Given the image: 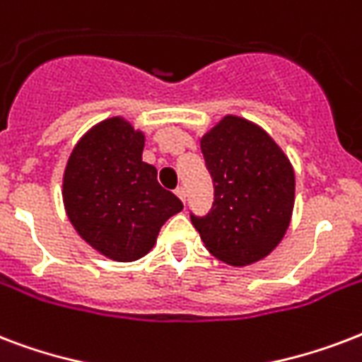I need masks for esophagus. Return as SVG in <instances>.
<instances>
[{"instance_id":"1","label":"esophagus","mask_w":362,"mask_h":362,"mask_svg":"<svg viewBox=\"0 0 362 362\" xmlns=\"http://www.w3.org/2000/svg\"><path fill=\"white\" fill-rule=\"evenodd\" d=\"M175 193L176 195H178V199H180L182 203H186V187H176L175 189Z\"/></svg>"}]
</instances>
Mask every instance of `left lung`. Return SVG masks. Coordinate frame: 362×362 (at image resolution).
<instances>
[{
  "mask_svg": "<svg viewBox=\"0 0 362 362\" xmlns=\"http://www.w3.org/2000/svg\"><path fill=\"white\" fill-rule=\"evenodd\" d=\"M214 182L206 216L189 214L214 257L246 267L267 257L286 235L295 204V173L259 125L226 116L201 139Z\"/></svg>",
  "mask_w": 362,
  "mask_h": 362,
  "instance_id": "obj_1",
  "label": "left lung"
}]
</instances>
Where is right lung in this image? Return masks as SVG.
Segmentation results:
<instances>
[{
  "instance_id": "1",
  "label": "right lung",
  "mask_w": 362,
  "mask_h": 362,
  "mask_svg": "<svg viewBox=\"0 0 362 362\" xmlns=\"http://www.w3.org/2000/svg\"><path fill=\"white\" fill-rule=\"evenodd\" d=\"M144 135L120 116L93 125L76 142L64 173L67 218L105 257L129 263L146 255L159 229L184 204L159 186L142 161Z\"/></svg>"
}]
</instances>
